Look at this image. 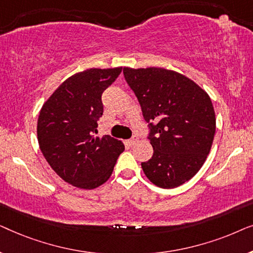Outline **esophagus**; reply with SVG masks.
<instances>
[{"label": "esophagus", "mask_w": 253, "mask_h": 253, "mask_svg": "<svg viewBox=\"0 0 253 253\" xmlns=\"http://www.w3.org/2000/svg\"><path fill=\"white\" fill-rule=\"evenodd\" d=\"M137 140H138V136H136V134H133V136L131 137L130 139H127V140H126V144L129 145V146H132V145H133L134 143H136Z\"/></svg>", "instance_id": "34e87169"}]
</instances>
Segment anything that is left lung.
I'll use <instances>...</instances> for the list:
<instances>
[{"label": "left lung", "instance_id": "obj_1", "mask_svg": "<svg viewBox=\"0 0 253 253\" xmlns=\"http://www.w3.org/2000/svg\"><path fill=\"white\" fill-rule=\"evenodd\" d=\"M123 75L154 150L141 168L157 186L177 188L198 172L210 153L215 133L212 101L191 79L167 69L124 68Z\"/></svg>", "mask_w": 253, "mask_h": 253}]
</instances>
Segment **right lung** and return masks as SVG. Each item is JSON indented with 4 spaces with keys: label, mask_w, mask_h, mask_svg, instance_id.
Returning a JSON list of instances; mask_svg holds the SVG:
<instances>
[{
    "label": "right lung",
    "mask_w": 253,
    "mask_h": 253,
    "mask_svg": "<svg viewBox=\"0 0 253 253\" xmlns=\"http://www.w3.org/2000/svg\"><path fill=\"white\" fill-rule=\"evenodd\" d=\"M122 68L89 69L62 83L41 108L38 141L53 170L69 184L94 189L112 175L124 145L108 134L95 137L103 114L102 93Z\"/></svg>",
    "instance_id": "right-lung-1"
}]
</instances>
